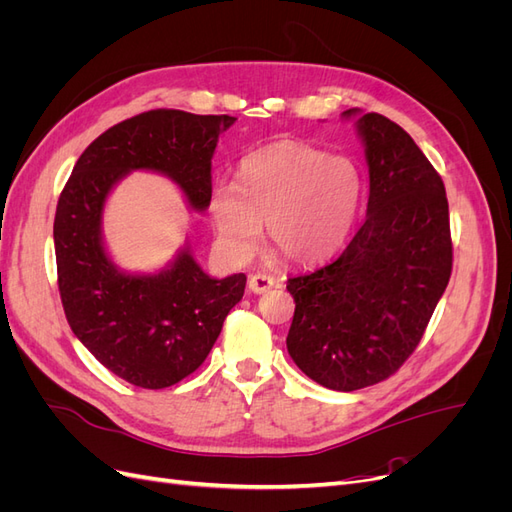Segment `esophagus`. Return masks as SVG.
<instances>
[{
	"instance_id": "1",
	"label": "esophagus",
	"mask_w": 512,
	"mask_h": 512,
	"mask_svg": "<svg viewBox=\"0 0 512 512\" xmlns=\"http://www.w3.org/2000/svg\"><path fill=\"white\" fill-rule=\"evenodd\" d=\"M247 286H250V290L254 294H262L275 286V280L267 273H254V275H250V280H247Z\"/></svg>"
}]
</instances>
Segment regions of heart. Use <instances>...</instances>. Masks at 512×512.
Listing matches in <instances>:
<instances>
[{
  "instance_id": "obj_1",
  "label": "heart",
  "mask_w": 512,
  "mask_h": 512,
  "mask_svg": "<svg viewBox=\"0 0 512 512\" xmlns=\"http://www.w3.org/2000/svg\"><path fill=\"white\" fill-rule=\"evenodd\" d=\"M361 196V170L350 158L280 141L241 160L239 185H215L209 213L220 250L230 260L254 252L267 222L277 252L294 265H314L344 245Z\"/></svg>"
}]
</instances>
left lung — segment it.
Instances as JSON below:
<instances>
[{"mask_svg":"<svg viewBox=\"0 0 512 512\" xmlns=\"http://www.w3.org/2000/svg\"><path fill=\"white\" fill-rule=\"evenodd\" d=\"M356 117L369 166L367 215L342 256L288 280V354L305 376L350 393L393 376L414 352L451 280L448 200L410 134L378 113Z\"/></svg>","mask_w":512,"mask_h":512,"instance_id":"1","label":"left lung"}]
</instances>
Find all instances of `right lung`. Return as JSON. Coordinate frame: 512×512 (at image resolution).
<instances>
[{
  "instance_id": "1",
  "label": "right lung",
  "mask_w": 512,
  "mask_h": 512,
  "mask_svg": "<svg viewBox=\"0 0 512 512\" xmlns=\"http://www.w3.org/2000/svg\"><path fill=\"white\" fill-rule=\"evenodd\" d=\"M235 121L173 108L121 121L83 151L59 196L53 239L70 329L106 369L141 389H166L203 365L243 297L245 275L215 280L188 245L158 273L119 269L102 237L106 198L132 170H151L203 213L211 198V158Z\"/></svg>"
}]
</instances>
